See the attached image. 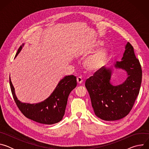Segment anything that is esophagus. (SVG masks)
I'll use <instances>...</instances> for the list:
<instances>
[{"mask_svg": "<svg viewBox=\"0 0 149 149\" xmlns=\"http://www.w3.org/2000/svg\"><path fill=\"white\" fill-rule=\"evenodd\" d=\"M77 81L78 84H81V83L83 82V79H82V78L81 77H77Z\"/></svg>", "mask_w": 149, "mask_h": 149, "instance_id": "34e87169", "label": "esophagus"}]
</instances>
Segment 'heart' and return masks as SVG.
Returning <instances> with one entry per match:
<instances>
[{
	"instance_id": "heart-1",
	"label": "heart",
	"mask_w": 149,
	"mask_h": 149,
	"mask_svg": "<svg viewBox=\"0 0 149 149\" xmlns=\"http://www.w3.org/2000/svg\"><path fill=\"white\" fill-rule=\"evenodd\" d=\"M102 45L101 40H96L91 45V48L95 49ZM108 56V50L105 48L99 49L95 54L85 59L84 66L89 71H96L101 68L105 63Z\"/></svg>"
}]
</instances>
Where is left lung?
Returning <instances> with one entry per match:
<instances>
[{
    "label": "left lung",
    "mask_w": 149,
    "mask_h": 149,
    "mask_svg": "<svg viewBox=\"0 0 149 149\" xmlns=\"http://www.w3.org/2000/svg\"><path fill=\"white\" fill-rule=\"evenodd\" d=\"M114 67L127 72L128 77L123 84L113 86L110 82L112 70L104 67L97 70L85 84L95 116L105 121L118 120L129 114L141 83V67L129 42L125 45L121 61H117Z\"/></svg>",
    "instance_id": "left-lung-1"
}]
</instances>
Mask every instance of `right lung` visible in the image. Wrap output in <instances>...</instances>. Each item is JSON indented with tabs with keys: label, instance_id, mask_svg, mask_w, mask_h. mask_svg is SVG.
I'll list each match as a JSON object with an SVG mask.
<instances>
[{
	"label": "right lung",
	"instance_id": "add662e5",
	"mask_svg": "<svg viewBox=\"0 0 149 149\" xmlns=\"http://www.w3.org/2000/svg\"><path fill=\"white\" fill-rule=\"evenodd\" d=\"M23 46L24 44L19 48L15 57ZM9 82L13 99L22 113L34 121L48 125L57 123L62 119L65 114L69 94L77 86L76 77L72 75L66 76L59 81L47 99L38 104H31L22 102L17 100L10 77Z\"/></svg>",
	"mask_w": 149,
	"mask_h": 149
}]
</instances>
